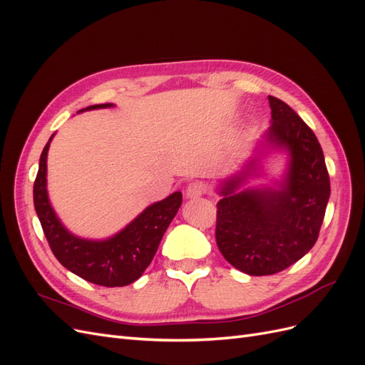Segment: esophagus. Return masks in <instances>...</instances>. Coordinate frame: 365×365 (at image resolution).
I'll list each match as a JSON object with an SVG mask.
<instances>
[{"label":"esophagus","instance_id":"1","mask_svg":"<svg viewBox=\"0 0 365 365\" xmlns=\"http://www.w3.org/2000/svg\"><path fill=\"white\" fill-rule=\"evenodd\" d=\"M205 193V184L204 182H190L189 185H187V190H185V195L187 197H190V200H196V197H200Z\"/></svg>","mask_w":365,"mask_h":365}]
</instances>
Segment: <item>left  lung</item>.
<instances>
[{
  "label": "left lung",
  "mask_w": 365,
  "mask_h": 365,
  "mask_svg": "<svg viewBox=\"0 0 365 365\" xmlns=\"http://www.w3.org/2000/svg\"><path fill=\"white\" fill-rule=\"evenodd\" d=\"M271 126L252 157L220 181L216 242L228 263L248 275H271L311 251L322 228L330 181L323 149L304 121L280 98L268 96ZM271 150L289 155L282 180L274 187L243 184L261 173Z\"/></svg>",
  "instance_id": "8db88e82"
}]
</instances>
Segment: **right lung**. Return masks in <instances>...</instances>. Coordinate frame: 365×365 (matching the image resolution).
I'll return each instance as SVG.
<instances>
[{"mask_svg":"<svg viewBox=\"0 0 365 365\" xmlns=\"http://www.w3.org/2000/svg\"><path fill=\"white\" fill-rule=\"evenodd\" d=\"M113 106L114 103L91 105L79 113ZM54 134L41 153L33 185V202L53 254L62 267L94 284L115 288L134 283L155 256L165 230L181 207L182 193L175 192L165 200L150 204L111 237L97 240L76 236L61 222L48 200L47 155Z\"/></svg>","mask_w":365,"mask_h":365,"instance_id":"right-lung-1","label":"right lung"}]
</instances>
